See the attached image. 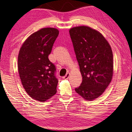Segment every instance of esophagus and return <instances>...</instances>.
Instances as JSON below:
<instances>
[{"label": "esophagus", "mask_w": 132, "mask_h": 132, "mask_svg": "<svg viewBox=\"0 0 132 132\" xmlns=\"http://www.w3.org/2000/svg\"><path fill=\"white\" fill-rule=\"evenodd\" d=\"M70 74L69 72H68V73L66 74L65 76L63 77V79H68V78H69V77H70Z\"/></svg>", "instance_id": "esophagus-1"}]
</instances>
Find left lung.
Listing matches in <instances>:
<instances>
[{"label": "left lung", "instance_id": "obj_1", "mask_svg": "<svg viewBox=\"0 0 132 132\" xmlns=\"http://www.w3.org/2000/svg\"><path fill=\"white\" fill-rule=\"evenodd\" d=\"M69 33L83 79L75 91L84 99L93 100L103 94L112 79L111 47L102 33L91 27H75Z\"/></svg>", "mask_w": 132, "mask_h": 132}]
</instances>
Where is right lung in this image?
<instances>
[{
  "label": "right lung",
  "mask_w": 132,
  "mask_h": 132,
  "mask_svg": "<svg viewBox=\"0 0 132 132\" xmlns=\"http://www.w3.org/2000/svg\"><path fill=\"white\" fill-rule=\"evenodd\" d=\"M59 34L54 28H44L32 33L22 45L18 55V71L30 97L44 102L57 92L55 68L48 56Z\"/></svg>",
  "instance_id": "obj_1"
}]
</instances>
